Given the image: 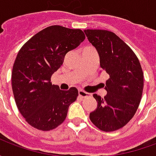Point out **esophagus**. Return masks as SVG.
I'll list each match as a JSON object with an SVG mask.
<instances>
[{"mask_svg":"<svg viewBox=\"0 0 156 156\" xmlns=\"http://www.w3.org/2000/svg\"><path fill=\"white\" fill-rule=\"evenodd\" d=\"M78 95L82 98H86V97L90 96V94H88L87 92H84L83 90H78Z\"/></svg>","mask_w":156,"mask_h":156,"instance_id":"34e87169","label":"esophagus"}]
</instances>
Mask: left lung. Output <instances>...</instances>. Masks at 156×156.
<instances>
[{
    "mask_svg": "<svg viewBox=\"0 0 156 156\" xmlns=\"http://www.w3.org/2000/svg\"><path fill=\"white\" fill-rule=\"evenodd\" d=\"M83 32L98 51L102 70L109 76L105 98L93 95L98 105L89 114L90 120L103 131L117 130L134 117L140 103L144 87L140 63L131 48L114 32L90 29Z\"/></svg>",
    "mask_w": 156,
    "mask_h": 156,
    "instance_id": "1",
    "label": "left lung"
}]
</instances>
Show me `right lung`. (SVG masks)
<instances>
[{"label":"right lung","instance_id":"right-lung-1","mask_svg":"<svg viewBox=\"0 0 156 156\" xmlns=\"http://www.w3.org/2000/svg\"><path fill=\"white\" fill-rule=\"evenodd\" d=\"M80 29L51 26L29 39L16 58L12 73V91L19 111L32 127L53 129L65 120L78 89L60 90L51 77L68 51L84 41Z\"/></svg>","mask_w":156,"mask_h":156}]
</instances>
